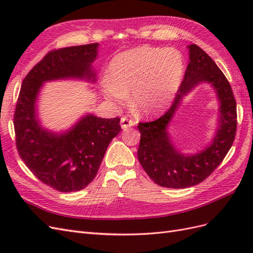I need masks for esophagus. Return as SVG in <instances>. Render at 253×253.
Returning a JSON list of instances; mask_svg holds the SVG:
<instances>
[{"instance_id":"34e87169","label":"esophagus","mask_w":253,"mask_h":253,"mask_svg":"<svg viewBox=\"0 0 253 253\" xmlns=\"http://www.w3.org/2000/svg\"><path fill=\"white\" fill-rule=\"evenodd\" d=\"M120 125L122 129H126L127 127L134 126V121L132 119H128L126 117H122L120 120Z\"/></svg>"}]
</instances>
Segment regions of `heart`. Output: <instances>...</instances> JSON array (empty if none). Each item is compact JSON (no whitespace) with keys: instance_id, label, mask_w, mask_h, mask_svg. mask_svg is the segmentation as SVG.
Returning a JSON list of instances; mask_svg holds the SVG:
<instances>
[{"instance_id":"heart-1","label":"heart","mask_w":253,"mask_h":253,"mask_svg":"<svg viewBox=\"0 0 253 253\" xmlns=\"http://www.w3.org/2000/svg\"><path fill=\"white\" fill-rule=\"evenodd\" d=\"M185 61L175 48L138 46L115 56L103 82L106 100L124 105L132 93L135 108L157 115L171 105L181 84Z\"/></svg>"}]
</instances>
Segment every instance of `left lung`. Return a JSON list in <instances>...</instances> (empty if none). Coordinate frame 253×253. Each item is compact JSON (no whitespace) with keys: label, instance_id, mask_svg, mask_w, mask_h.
Returning a JSON list of instances; mask_svg holds the SVG:
<instances>
[{"label":"left lung","instance_id":"1","mask_svg":"<svg viewBox=\"0 0 253 253\" xmlns=\"http://www.w3.org/2000/svg\"><path fill=\"white\" fill-rule=\"evenodd\" d=\"M189 48V64L174 102L162 117L139 122V163L157 185L182 189L204 181L223 162L235 138L236 101L230 83L215 62L196 44ZM201 83H209L220 101V126L212 143L194 156L182 155L172 145L167 126L182 97Z\"/></svg>","mask_w":253,"mask_h":253}]
</instances>
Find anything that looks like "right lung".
<instances>
[{
  "instance_id": "obj_1",
  "label": "right lung",
  "mask_w": 253,
  "mask_h": 253,
  "mask_svg": "<svg viewBox=\"0 0 253 253\" xmlns=\"http://www.w3.org/2000/svg\"><path fill=\"white\" fill-rule=\"evenodd\" d=\"M98 43L49 51L22 82L13 116L19 155L36 177L60 192L85 188L95 178L105 151L121 126L118 117L87 114L71 129L56 134L43 128L36 101L44 82L77 78L96 81L91 63Z\"/></svg>"
}]
</instances>
